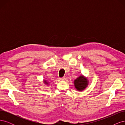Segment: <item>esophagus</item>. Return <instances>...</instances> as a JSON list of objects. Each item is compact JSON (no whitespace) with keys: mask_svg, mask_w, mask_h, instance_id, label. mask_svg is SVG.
I'll list each match as a JSON object with an SVG mask.
<instances>
[{"mask_svg":"<svg viewBox=\"0 0 125 125\" xmlns=\"http://www.w3.org/2000/svg\"><path fill=\"white\" fill-rule=\"evenodd\" d=\"M66 79H67V78L66 77H63L62 78H60V80H62V81H65L66 80Z\"/></svg>","mask_w":125,"mask_h":125,"instance_id":"esophagus-1","label":"esophagus"}]
</instances>
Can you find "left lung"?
Segmentation results:
<instances>
[{"label": "left lung", "instance_id": "left-lung-1", "mask_svg": "<svg viewBox=\"0 0 125 125\" xmlns=\"http://www.w3.org/2000/svg\"><path fill=\"white\" fill-rule=\"evenodd\" d=\"M75 89L79 91L84 90L89 84L88 79L83 75H81L74 80Z\"/></svg>", "mask_w": 125, "mask_h": 125}]
</instances>
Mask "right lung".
Returning a JSON list of instances; mask_svg holds the SVG:
<instances>
[{
    "instance_id": "right-lung-1",
    "label": "right lung",
    "mask_w": 125,
    "mask_h": 125,
    "mask_svg": "<svg viewBox=\"0 0 125 125\" xmlns=\"http://www.w3.org/2000/svg\"><path fill=\"white\" fill-rule=\"evenodd\" d=\"M43 82H44V83L45 84H46V85H49V84H50V82L47 81V80H43Z\"/></svg>"
}]
</instances>
